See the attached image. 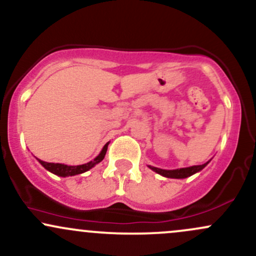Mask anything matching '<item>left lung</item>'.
<instances>
[{
    "mask_svg": "<svg viewBox=\"0 0 256 256\" xmlns=\"http://www.w3.org/2000/svg\"><path fill=\"white\" fill-rule=\"evenodd\" d=\"M210 162V160H209ZM209 162H204L202 165H194V166H190V168H182V169H176V170H162L159 169V168H154L150 166V169H152L153 171H156V174L159 175L164 176V178H190V176L194 175L196 172H199L200 170H203L204 168L209 164Z\"/></svg>",
    "mask_w": 256,
    "mask_h": 256,
    "instance_id": "8db88e82",
    "label": "left lung"
}]
</instances>
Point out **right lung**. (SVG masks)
Returning <instances> with one entry per match:
<instances>
[{
	"label": "right lung",
	"mask_w": 256,
	"mask_h": 256,
	"mask_svg": "<svg viewBox=\"0 0 256 256\" xmlns=\"http://www.w3.org/2000/svg\"><path fill=\"white\" fill-rule=\"evenodd\" d=\"M108 143H106V146L103 147V150H100V153L94 158V160H91L87 164H82V165H76V166H72V165H66V164H60V162H44V160L38 159V162L46 170H48L50 172L54 174L57 176H62V178H66V176H74V175H78V174H82L88 171L90 169L94 166V165L98 164V162H102L104 159V156L106 153V150H108Z\"/></svg>",
	"instance_id": "obj_1"
}]
</instances>
